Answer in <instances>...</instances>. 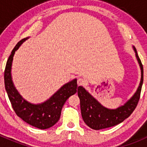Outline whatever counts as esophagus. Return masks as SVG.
<instances>
[{
	"instance_id": "esophagus-1",
	"label": "esophagus",
	"mask_w": 147,
	"mask_h": 147,
	"mask_svg": "<svg viewBox=\"0 0 147 147\" xmlns=\"http://www.w3.org/2000/svg\"><path fill=\"white\" fill-rule=\"evenodd\" d=\"M77 84L79 86H83L85 85V80H83L82 78H79L77 80Z\"/></svg>"
}]
</instances>
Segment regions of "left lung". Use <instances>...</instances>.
<instances>
[{"mask_svg":"<svg viewBox=\"0 0 147 147\" xmlns=\"http://www.w3.org/2000/svg\"><path fill=\"white\" fill-rule=\"evenodd\" d=\"M134 50L141 69V82L134 96L125 105L115 110H109L100 105L82 87L78 88L82 116L85 124L92 129L98 130L117 125L129 117L137 107L144 81V67L136 48Z\"/></svg>","mask_w":147,"mask_h":147,"instance_id":"left-lung-1","label":"left lung"}]
</instances>
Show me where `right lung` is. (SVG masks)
<instances>
[{"instance_id": "add662e5", "label": "right lung", "mask_w": 147, "mask_h": 147, "mask_svg": "<svg viewBox=\"0 0 147 147\" xmlns=\"http://www.w3.org/2000/svg\"><path fill=\"white\" fill-rule=\"evenodd\" d=\"M27 38L17 43L6 62L4 71V84L11 107L18 117L39 129H45L54 126L60 118L61 111L66 100L75 94L79 87L76 80L67 83L54 93L48 101L40 105H32L23 99L13 85L11 77V66L15 51Z\"/></svg>"}]
</instances>
